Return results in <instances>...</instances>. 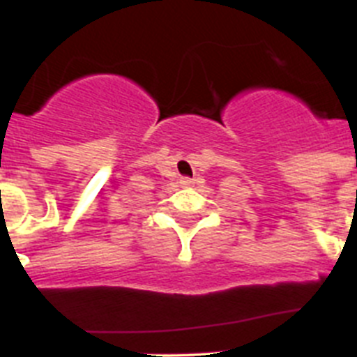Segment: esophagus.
I'll list each match as a JSON object with an SVG mask.
<instances>
[{"instance_id":"1","label":"esophagus","mask_w":357,"mask_h":357,"mask_svg":"<svg viewBox=\"0 0 357 357\" xmlns=\"http://www.w3.org/2000/svg\"><path fill=\"white\" fill-rule=\"evenodd\" d=\"M193 178H182V181H181V184L182 185H193Z\"/></svg>"}]
</instances>
